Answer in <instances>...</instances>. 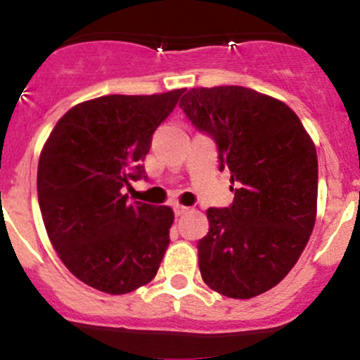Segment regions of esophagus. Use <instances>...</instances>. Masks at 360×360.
<instances>
[{"mask_svg":"<svg viewBox=\"0 0 360 360\" xmlns=\"http://www.w3.org/2000/svg\"><path fill=\"white\" fill-rule=\"evenodd\" d=\"M188 210H190V207H184V205H174V212H176V216H183V214H186Z\"/></svg>","mask_w":360,"mask_h":360,"instance_id":"esophagus-1","label":"esophagus"}]
</instances>
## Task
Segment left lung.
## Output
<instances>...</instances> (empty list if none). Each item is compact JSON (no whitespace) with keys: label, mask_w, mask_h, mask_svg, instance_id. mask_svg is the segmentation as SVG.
Masks as SVG:
<instances>
[{"label":"left lung","mask_w":360,"mask_h":360,"mask_svg":"<svg viewBox=\"0 0 360 360\" xmlns=\"http://www.w3.org/2000/svg\"><path fill=\"white\" fill-rule=\"evenodd\" d=\"M230 169V207L207 210L198 266L212 291L249 300L275 288L303 252L317 214L314 143L291 108L245 86L191 89L179 103Z\"/></svg>","instance_id":"8db88e82"}]
</instances>
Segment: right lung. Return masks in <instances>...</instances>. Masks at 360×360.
I'll return each instance as SVG.
<instances>
[{
  "label": "right lung",
  "instance_id": "add662e5",
  "mask_svg": "<svg viewBox=\"0 0 360 360\" xmlns=\"http://www.w3.org/2000/svg\"><path fill=\"white\" fill-rule=\"evenodd\" d=\"M184 90L104 96L57 122L38 163V202L53 249L90 288L127 294L157 275L174 223L170 207L129 202L144 158Z\"/></svg>",
  "mask_w": 360,
  "mask_h": 360
}]
</instances>
